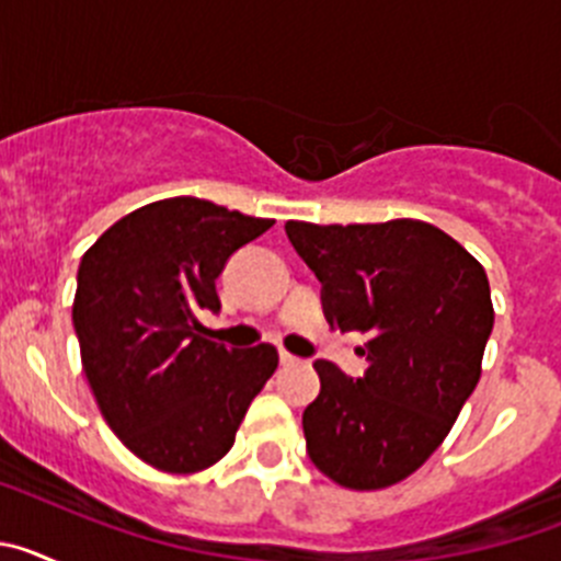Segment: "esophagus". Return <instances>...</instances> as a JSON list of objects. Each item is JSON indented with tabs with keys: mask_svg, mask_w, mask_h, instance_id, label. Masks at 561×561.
<instances>
[{
	"mask_svg": "<svg viewBox=\"0 0 561 561\" xmlns=\"http://www.w3.org/2000/svg\"><path fill=\"white\" fill-rule=\"evenodd\" d=\"M297 356H291V354H286V351H280V365H284V368H291V365H297Z\"/></svg>",
	"mask_w": 561,
	"mask_h": 561,
	"instance_id": "esophagus-1",
	"label": "esophagus"
}]
</instances>
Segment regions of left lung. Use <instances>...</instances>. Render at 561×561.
<instances>
[{"label": "left lung", "mask_w": 561, "mask_h": 561, "mask_svg": "<svg viewBox=\"0 0 561 561\" xmlns=\"http://www.w3.org/2000/svg\"><path fill=\"white\" fill-rule=\"evenodd\" d=\"M286 236L323 284L331 329L370 336L362 379L314 362L320 396L304 410L311 463L345 489H388L444 444L478 385L494 325L489 277L427 221H286Z\"/></svg>", "instance_id": "left-lung-1"}]
</instances>
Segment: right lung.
Masks as SVG:
<instances>
[{"instance_id": "1", "label": "right lung", "mask_w": 561, "mask_h": 561, "mask_svg": "<svg viewBox=\"0 0 561 561\" xmlns=\"http://www.w3.org/2000/svg\"><path fill=\"white\" fill-rule=\"evenodd\" d=\"M275 225L196 196L151 202L114 221L78 266L72 323L83 374L112 433L153 469L202 472L230 453L277 351L207 340L216 277Z\"/></svg>"}]
</instances>
